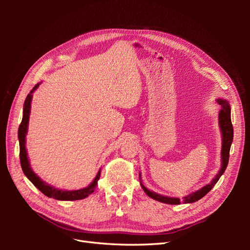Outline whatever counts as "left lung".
<instances>
[{
  "label": "left lung",
  "mask_w": 250,
  "mask_h": 250,
  "mask_svg": "<svg viewBox=\"0 0 250 250\" xmlns=\"http://www.w3.org/2000/svg\"><path fill=\"white\" fill-rule=\"evenodd\" d=\"M217 101L222 106V109L220 110V112H219V124H220L221 132H222V150H221L222 166H221V169L216 175V177L211 180L210 184L201 188L199 191H196L190 195L186 196L184 199V203H192V202H195V201L201 199L203 196H206L211 190V188H214V186L217 184L219 178H220L222 174L224 173L226 167H228L229 158V150H230V146H231L232 139H233V127H232L231 119H230V107H229V102L226 100L219 99ZM142 188H143V190L145 191V193L149 196V197L153 198L157 201L168 203V204H180L181 203V200L179 198L167 197V196H162L160 194L151 192L143 185H142Z\"/></svg>",
  "instance_id": "obj_1"
}]
</instances>
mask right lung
Returning <instances> with one entry per match:
<instances>
[{"label": "right lung", "instance_id": "add662e5", "mask_svg": "<svg viewBox=\"0 0 250 250\" xmlns=\"http://www.w3.org/2000/svg\"><path fill=\"white\" fill-rule=\"evenodd\" d=\"M39 83L32 88L30 94H28L25 103H24V111H22V119L21 122L19 127V141H20V161L21 170L25 173V175L28 177V179L31 181V183L39 188V190L50 198H54L57 200H80L87 197L88 195L92 194L95 188H97L98 180L100 178L101 171L98 172L97 176L95 177L94 181L90 184L88 187L81 188V190L76 191H63V190H58L54 187L49 186L48 184L43 183V181L36 175V174L32 171L31 167H30V164L27 157V151H26V134L28 130V123H29V115H30V107H31V100H32V93L34 90L39 87Z\"/></svg>", "mask_w": 250, "mask_h": 250}]
</instances>
